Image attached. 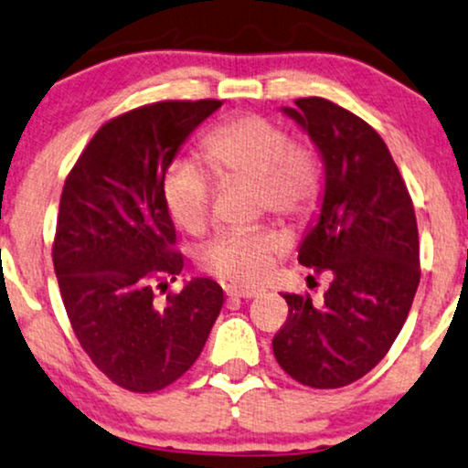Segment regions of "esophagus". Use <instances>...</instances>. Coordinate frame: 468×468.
<instances>
[{"label": "esophagus", "mask_w": 468, "mask_h": 468, "mask_svg": "<svg viewBox=\"0 0 468 468\" xmlns=\"http://www.w3.org/2000/svg\"><path fill=\"white\" fill-rule=\"evenodd\" d=\"M229 298H238V300H250V298H257L259 293H261V289H254V287H239V285H229L227 289Z\"/></svg>", "instance_id": "34e87169"}]
</instances>
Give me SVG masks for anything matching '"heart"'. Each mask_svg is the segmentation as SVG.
<instances>
[{
  "instance_id": "obj_1",
  "label": "heart",
  "mask_w": 468,
  "mask_h": 468,
  "mask_svg": "<svg viewBox=\"0 0 468 468\" xmlns=\"http://www.w3.org/2000/svg\"><path fill=\"white\" fill-rule=\"evenodd\" d=\"M205 162L220 181L254 179L257 209L304 218L319 203L324 168L311 142L292 138L281 122L261 114H244L218 125L203 142ZM165 209L183 230L203 235L214 207V179L190 155H176L162 179ZM289 248V238L274 227L229 229L205 248V271L230 285H257Z\"/></svg>"
}]
</instances>
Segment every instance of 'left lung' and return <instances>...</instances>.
I'll use <instances>...</instances> for the list:
<instances>
[{"label": "left lung", "mask_w": 468, "mask_h": 468, "mask_svg": "<svg viewBox=\"0 0 468 468\" xmlns=\"http://www.w3.org/2000/svg\"><path fill=\"white\" fill-rule=\"evenodd\" d=\"M292 116L322 153V214L298 261L333 276L322 304L285 293L289 315L271 339L278 365L313 388L356 382L391 350L419 287L412 198L369 122L328 99H295Z\"/></svg>", "instance_id": "obj_1"}]
</instances>
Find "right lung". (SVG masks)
Instances as JSON below:
<instances>
[{"instance_id":"right-lung-1","label":"right lung","mask_w":468,"mask_h":468,"mask_svg":"<svg viewBox=\"0 0 468 468\" xmlns=\"http://www.w3.org/2000/svg\"><path fill=\"white\" fill-rule=\"evenodd\" d=\"M220 105L157 101L112 118L64 181L51 248L64 309L97 369L132 393L179 380L220 315L224 293L211 278L157 303L183 270L164 170Z\"/></svg>"}]
</instances>
